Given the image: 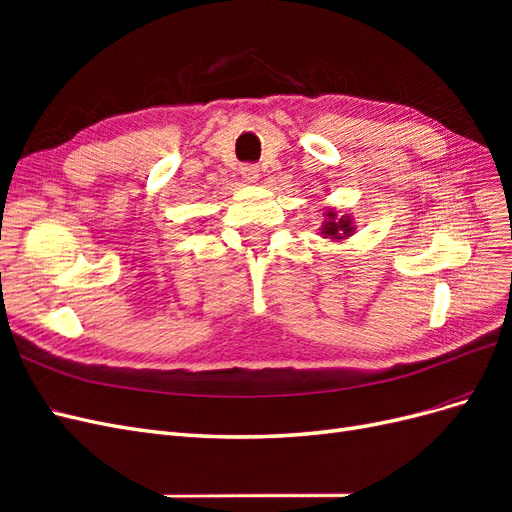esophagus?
<instances>
[{"label":"esophagus","mask_w":512,"mask_h":512,"mask_svg":"<svg viewBox=\"0 0 512 512\" xmlns=\"http://www.w3.org/2000/svg\"><path fill=\"white\" fill-rule=\"evenodd\" d=\"M241 177L247 183H256L260 179V168L256 164H243L241 166Z\"/></svg>","instance_id":"1"}]
</instances>
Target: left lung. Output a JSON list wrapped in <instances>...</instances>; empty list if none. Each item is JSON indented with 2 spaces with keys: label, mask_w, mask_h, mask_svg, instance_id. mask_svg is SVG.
Returning a JSON list of instances; mask_svg holds the SVG:
<instances>
[{
  "label": "left lung",
  "mask_w": 512,
  "mask_h": 512,
  "mask_svg": "<svg viewBox=\"0 0 512 512\" xmlns=\"http://www.w3.org/2000/svg\"><path fill=\"white\" fill-rule=\"evenodd\" d=\"M324 215V222L320 228V235L331 241H344L350 235H354V220L350 215H339L335 209H327Z\"/></svg>",
  "instance_id": "8db88e82"
}]
</instances>
